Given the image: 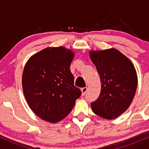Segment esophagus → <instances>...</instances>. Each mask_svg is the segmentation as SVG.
Segmentation results:
<instances>
[{"label":"esophagus","mask_w":149,"mask_h":149,"mask_svg":"<svg viewBox=\"0 0 149 149\" xmlns=\"http://www.w3.org/2000/svg\"><path fill=\"white\" fill-rule=\"evenodd\" d=\"M87 90H88V88H83L81 89V92H82V95H84L85 93H86Z\"/></svg>","instance_id":"esophagus-1"}]
</instances>
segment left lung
I'll return each mask as SVG.
<instances>
[{
  "instance_id": "left-lung-1",
  "label": "left lung",
  "mask_w": 149,
  "mask_h": 149,
  "mask_svg": "<svg viewBox=\"0 0 149 149\" xmlns=\"http://www.w3.org/2000/svg\"><path fill=\"white\" fill-rule=\"evenodd\" d=\"M90 58L100 77L101 92L91 103L92 111L108 120L115 119L129 108L137 87L134 64L115 48L90 50Z\"/></svg>"
}]
</instances>
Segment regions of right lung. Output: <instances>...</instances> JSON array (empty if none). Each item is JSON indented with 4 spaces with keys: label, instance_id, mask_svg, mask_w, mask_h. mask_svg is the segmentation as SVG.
I'll use <instances>...</instances> for the list:
<instances>
[{
    "label": "right lung",
    "instance_id": "right-lung-1",
    "mask_svg": "<svg viewBox=\"0 0 149 149\" xmlns=\"http://www.w3.org/2000/svg\"><path fill=\"white\" fill-rule=\"evenodd\" d=\"M74 56L71 49L49 47L26 63L22 79L25 99L34 113L47 122L64 119L81 95L70 70Z\"/></svg>",
    "mask_w": 149,
    "mask_h": 149
}]
</instances>
